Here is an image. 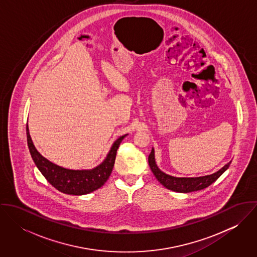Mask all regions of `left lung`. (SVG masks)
I'll list each match as a JSON object with an SVG mask.
<instances>
[{
  "mask_svg": "<svg viewBox=\"0 0 257 257\" xmlns=\"http://www.w3.org/2000/svg\"><path fill=\"white\" fill-rule=\"evenodd\" d=\"M148 164L150 166L151 171L153 172L156 179L162 184L165 188L172 190L174 192L179 193H189L194 191H199L202 189H205L209 187L211 184L214 183L220 175L229 167L230 162L225 164L222 168H220L219 171L207 175V176H201V177H174L171 175H168L161 171L155 162L154 157V149H151V152L148 156Z\"/></svg>",
  "mask_w": 257,
  "mask_h": 257,
  "instance_id": "1",
  "label": "left lung"
}]
</instances>
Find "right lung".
Instances as JSON below:
<instances>
[{"label":"right lung","instance_id":"obj_1","mask_svg":"<svg viewBox=\"0 0 257 257\" xmlns=\"http://www.w3.org/2000/svg\"><path fill=\"white\" fill-rule=\"evenodd\" d=\"M127 135L119 137L113 143L106 159L97 167L90 170H71L50 162L37 151L30 136L29 125L27 124L29 149L41 174L58 191L64 194L76 196L89 194L95 190H98L107 182L114 165L116 150L121 141Z\"/></svg>","mask_w":257,"mask_h":257}]
</instances>
